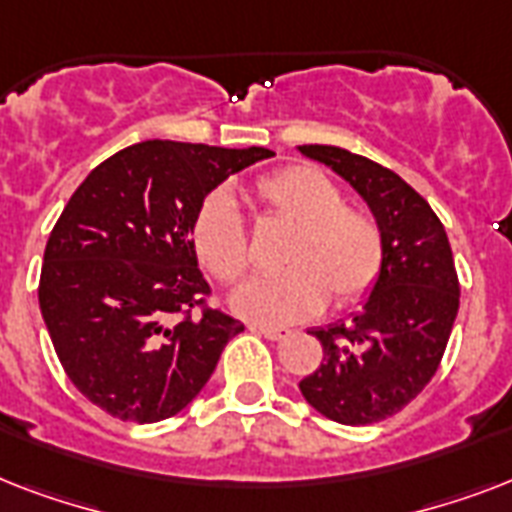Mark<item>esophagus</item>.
I'll list each match as a JSON object with an SVG mask.
<instances>
[{"label": "esophagus", "instance_id": "obj_1", "mask_svg": "<svg viewBox=\"0 0 512 512\" xmlns=\"http://www.w3.org/2000/svg\"><path fill=\"white\" fill-rule=\"evenodd\" d=\"M252 332H260L263 337H268V340H284V337H289V329L284 327H268V324H252Z\"/></svg>", "mask_w": 512, "mask_h": 512}]
</instances>
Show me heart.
Listing matches in <instances>:
<instances>
[{"instance_id":"obj_1","label":"heart","mask_w":512,"mask_h":512,"mask_svg":"<svg viewBox=\"0 0 512 512\" xmlns=\"http://www.w3.org/2000/svg\"><path fill=\"white\" fill-rule=\"evenodd\" d=\"M257 196L295 225L284 252L289 268L255 276L231 295L244 319L287 324L327 300L350 303L372 287L382 265V236L366 215L342 204V193L316 167H284L257 180ZM191 247L215 279L236 281L249 265L244 220L228 191H212L191 223Z\"/></svg>"}]
</instances>
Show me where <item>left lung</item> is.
<instances>
[{
    "mask_svg": "<svg viewBox=\"0 0 512 512\" xmlns=\"http://www.w3.org/2000/svg\"><path fill=\"white\" fill-rule=\"evenodd\" d=\"M297 151L340 175L382 236L380 273L361 308L311 332L324 361L300 393L329 420L372 425L420 396L441 364L460 308L452 247L428 201L396 172L337 146Z\"/></svg>",
    "mask_w": 512,
    "mask_h": 512,
    "instance_id": "1",
    "label": "left lung"
}]
</instances>
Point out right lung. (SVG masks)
<instances>
[{"label": "right lung", "instance_id": "1", "mask_svg": "<svg viewBox=\"0 0 512 512\" xmlns=\"http://www.w3.org/2000/svg\"><path fill=\"white\" fill-rule=\"evenodd\" d=\"M268 148L146 140L87 175L44 247L39 308L68 380L103 412L159 422L191 404L231 337L188 313L209 284L191 247L196 209Z\"/></svg>", "mask_w": 512, "mask_h": 512}]
</instances>
